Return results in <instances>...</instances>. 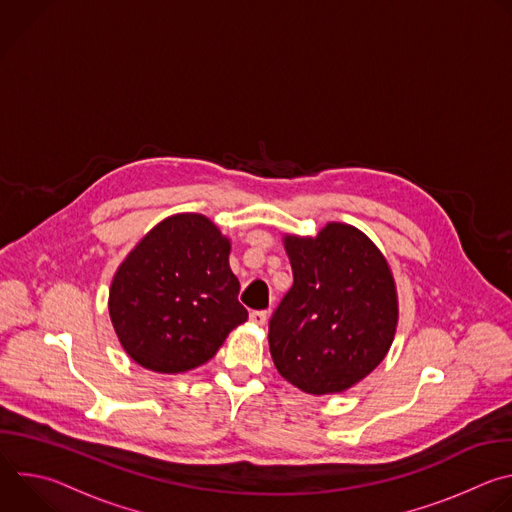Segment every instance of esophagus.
I'll return each instance as SVG.
<instances>
[{
    "mask_svg": "<svg viewBox=\"0 0 512 512\" xmlns=\"http://www.w3.org/2000/svg\"><path fill=\"white\" fill-rule=\"evenodd\" d=\"M249 320H251L255 326H263V324H265V320H267V312H263V310H255V312H251V314H249Z\"/></svg>",
    "mask_w": 512,
    "mask_h": 512,
    "instance_id": "1",
    "label": "esophagus"
}]
</instances>
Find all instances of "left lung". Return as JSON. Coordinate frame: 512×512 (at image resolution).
I'll use <instances>...</instances> for the list:
<instances>
[{
  "label": "left lung",
  "mask_w": 512,
  "mask_h": 512,
  "mask_svg": "<svg viewBox=\"0 0 512 512\" xmlns=\"http://www.w3.org/2000/svg\"><path fill=\"white\" fill-rule=\"evenodd\" d=\"M294 285L269 322L277 373L310 395L344 393L387 356L399 300L381 249L352 225L283 235Z\"/></svg>",
  "instance_id": "8db88e82"
}]
</instances>
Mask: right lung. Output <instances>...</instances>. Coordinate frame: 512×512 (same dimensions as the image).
Returning a JSON list of instances; mask_svg holds the SVG:
<instances>
[{
	"instance_id": "add662e5",
	"label": "right lung",
	"mask_w": 512,
	"mask_h": 512,
	"mask_svg": "<svg viewBox=\"0 0 512 512\" xmlns=\"http://www.w3.org/2000/svg\"><path fill=\"white\" fill-rule=\"evenodd\" d=\"M229 255L231 239L196 212L164 218L129 251L109 287V316L133 362L192 371L249 318Z\"/></svg>"
}]
</instances>
